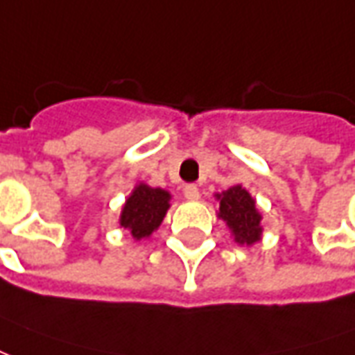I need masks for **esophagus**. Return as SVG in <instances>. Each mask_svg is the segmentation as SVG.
<instances>
[{
  "label": "esophagus",
  "mask_w": 355,
  "mask_h": 355,
  "mask_svg": "<svg viewBox=\"0 0 355 355\" xmlns=\"http://www.w3.org/2000/svg\"><path fill=\"white\" fill-rule=\"evenodd\" d=\"M183 195H185V198H189V200H198L200 191H198V187H196L195 183H189V185H185V189H183Z\"/></svg>",
  "instance_id": "1"
}]
</instances>
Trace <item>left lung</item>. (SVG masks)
<instances>
[{
    "mask_svg": "<svg viewBox=\"0 0 355 355\" xmlns=\"http://www.w3.org/2000/svg\"><path fill=\"white\" fill-rule=\"evenodd\" d=\"M219 198V217L227 221L238 244H253L261 238V216L255 200L240 185L225 191Z\"/></svg>",
    "mask_w": 355,
    "mask_h": 355,
    "instance_id": "8db88e82",
    "label": "left lung"
}]
</instances>
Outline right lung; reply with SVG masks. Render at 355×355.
<instances>
[{"mask_svg":"<svg viewBox=\"0 0 355 355\" xmlns=\"http://www.w3.org/2000/svg\"><path fill=\"white\" fill-rule=\"evenodd\" d=\"M170 195L162 189H153L139 183L126 200L121 214V227L128 229L136 240L147 238L155 229H159L170 208Z\"/></svg>","mask_w":355,"mask_h":355,"instance_id":"add662e5","label":"right lung"}]
</instances>
